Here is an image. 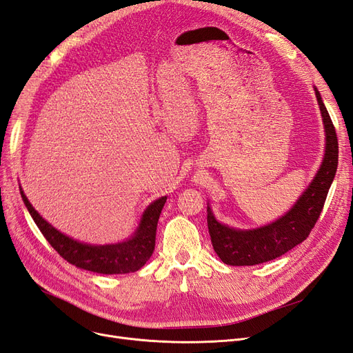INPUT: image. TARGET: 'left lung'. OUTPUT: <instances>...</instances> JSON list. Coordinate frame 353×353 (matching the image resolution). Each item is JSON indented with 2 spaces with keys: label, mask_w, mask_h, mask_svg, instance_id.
Here are the masks:
<instances>
[{
  "label": "left lung",
  "mask_w": 353,
  "mask_h": 353,
  "mask_svg": "<svg viewBox=\"0 0 353 353\" xmlns=\"http://www.w3.org/2000/svg\"><path fill=\"white\" fill-rule=\"evenodd\" d=\"M325 130V154L315 178L284 216L254 230H236L218 222L208 206V228L213 250L221 261L232 266L258 265L272 261L301 244L321 215L328 190L339 163V143L334 125L315 88Z\"/></svg>",
  "instance_id": "1"
}]
</instances>
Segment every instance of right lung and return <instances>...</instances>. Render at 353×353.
<instances>
[{"label":"right lung","instance_id":"right-lung-1","mask_svg":"<svg viewBox=\"0 0 353 353\" xmlns=\"http://www.w3.org/2000/svg\"><path fill=\"white\" fill-rule=\"evenodd\" d=\"M20 194L42 236L61 258L81 270L99 274H130L143 268L153 254L157 221L166 203V196L160 197L144 210L140 225L130 240L116 244L94 245L77 241L57 231L46 219H42L29 203L22 188H20Z\"/></svg>","mask_w":353,"mask_h":353}]
</instances>
